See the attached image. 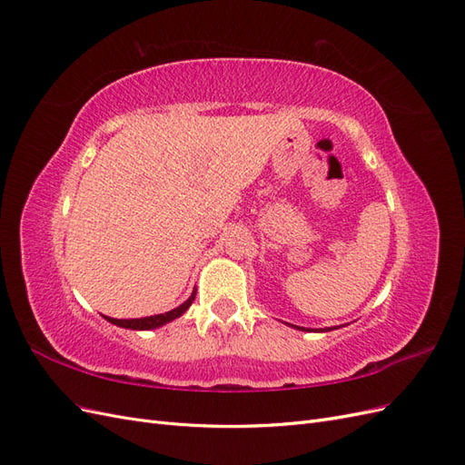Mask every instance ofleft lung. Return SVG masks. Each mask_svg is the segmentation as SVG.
Returning a JSON list of instances; mask_svg holds the SVG:
<instances>
[{"instance_id":"left-lung-1","label":"left lung","mask_w":465,"mask_h":465,"mask_svg":"<svg viewBox=\"0 0 465 465\" xmlns=\"http://www.w3.org/2000/svg\"><path fill=\"white\" fill-rule=\"evenodd\" d=\"M294 328H299V326H294ZM299 330H302V331H311V330H306V328H299ZM318 331H330V328H326V330H318Z\"/></svg>"}]
</instances>
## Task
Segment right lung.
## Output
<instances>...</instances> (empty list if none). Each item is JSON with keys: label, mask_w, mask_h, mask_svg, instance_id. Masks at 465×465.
Returning a JSON list of instances; mask_svg holds the SVG:
<instances>
[{"label": "right lung", "mask_w": 465, "mask_h": 465, "mask_svg": "<svg viewBox=\"0 0 465 465\" xmlns=\"http://www.w3.org/2000/svg\"><path fill=\"white\" fill-rule=\"evenodd\" d=\"M193 299H195V291L192 292V297L184 304H180L178 308H174V311L164 312V314H154V316H147V318H134V320H116V318L104 316V320H108L110 323H116V326L125 328V330H154V328H161V326H164V323L173 322L174 318L184 314L190 308V304L193 302Z\"/></svg>", "instance_id": "right-lung-1"}]
</instances>
